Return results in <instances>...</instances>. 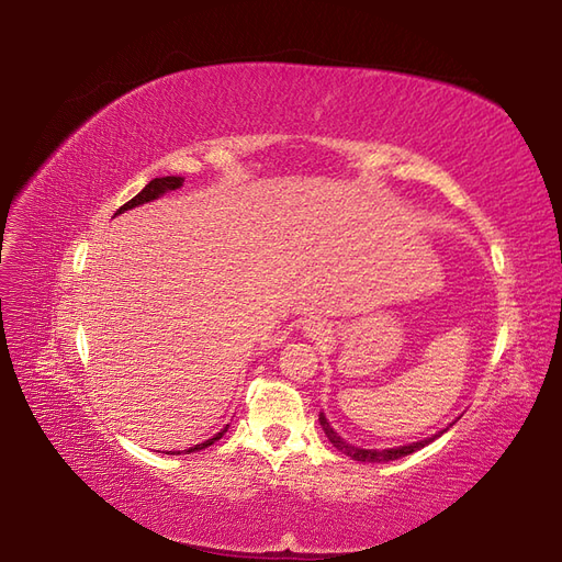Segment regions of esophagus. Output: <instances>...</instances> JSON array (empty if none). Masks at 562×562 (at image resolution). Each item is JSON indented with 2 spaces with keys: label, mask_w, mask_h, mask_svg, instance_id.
<instances>
[{
  "label": "esophagus",
  "mask_w": 562,
  "mask_h": 562,
  "mask_svg": "<svg viewBox=\"0 0 562 562\" xmlns=\"http://www.w3.org/2000/svg\"><path fill=\"white\" fill-rule=\"evenodd\" d=\"M304 330L310 333V337H321L323 333H326V326H323L321 321H310L307 326H304Z\"/></svg>",
  "instance_id": "1"
}]
</instances>
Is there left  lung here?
Returning <instances> with one entry per match:
<instances>
[{"instance_id":"1","label":"left lung","mask_w":562,"mask_h":562,"mask_svg":"<svg viewBox=\"0 0 562 562\" xmlns=\"http://www.w3.org/2000/svg\"><path fill=\"white\" fill-rule=\"evenodd\" d=\"M318 422H321V427H323V431H326V436H328V440L333 443V448H337L339 452L342 454H347V457H351V459H356V462H391V459H398V457H405V454H413L415 450H419V448H424V446H429L431 440H436L440 434L443 431H438V434H434L431 438H427V440H419V443H411V446H401V448H389V450H366V448H356V446H349L345 438H339L335 431H333V427L328 424V419L323 417V413L318 415Z\"/></svg>"}]
</instances>
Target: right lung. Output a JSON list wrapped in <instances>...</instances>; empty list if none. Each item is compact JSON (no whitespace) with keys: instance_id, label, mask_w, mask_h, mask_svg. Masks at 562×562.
Masks as SVG:
<instances>
[{"instance_id":"add662e5","label":"right lung","mask_w":562,"mask_h":562,"mask_svg":"<svg viewBox=\"0 0 562 562\" xmlns=\"http://www.w3.org/2000/svg\"><path fill=\"white\" fill-rule=\"evenodd\" d=\"M182 178H178V176H166V178H155V180H149L145 187H143V192H138L135 194L131 201H126L122 209H119L114 215H119V213H124V211H128V209H135V206H140V203H147V201H151V199H159L161 194H166V192H173V190H178V187H182ZM227 429H229V424L227 427L223 429V431H217L213 438H209V440H203V443H199V446H194V448H190V450H178L176 454H190V452H196V450H203V448H209V446H213L215 440H220L223 438L225 434H227ZM173 454V452H171Z\"/></svg>"}]
</instances>
